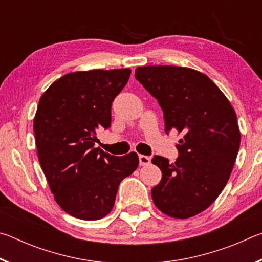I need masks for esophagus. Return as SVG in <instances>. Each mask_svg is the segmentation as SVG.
I'll return each instance as SVG.
<instances>
[{
  "mask_svg": "<svg viewBox=\"0 0 262 262\" xmlns=\"http://www.w3.org/2000/svg\"><path fill=\"white\" fill-rule=\"evenodd\" d=\"M139 161H140V165L141 166H145L150 164V157L144 156V155H140L139 156Z\"/></svg>",
  "mask_w": 262,
  "mask_h": 262,
  "instance_id": "obj_1",
  "label": "esophagus"
}]
</instances>
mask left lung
<instances>
[{
  "mask_svg": "<svg viewBox=\"0 0 262 262\" xmlns=\"http://www.w3.org/2000/svg\"><path fill=\"white\" fill-rule=\"evenodd\" d=\"M135 78L157 99L165 132L183 134L174 163L154 156L162 180L151 189L159 210L188 219L207 209L223 190L241 145L237 117L230 101L205 74L174 66H147Z\"/></svg>",
  "mask_w": 262,
  "mask_h": 262,
  "instance_id": "1",
  "label": "left lung"
}]
</instances>
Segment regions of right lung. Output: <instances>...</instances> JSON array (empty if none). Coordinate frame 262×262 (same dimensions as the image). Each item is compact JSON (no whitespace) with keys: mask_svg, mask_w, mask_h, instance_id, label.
<instances>
[{"mask_svg":"<svg viewBox=\"0 0 262 262\" xmlns=\"http://www.w3.org/2000/svg\"><path fill=\"white\" fill-rule=\"evenodd\" d=\"M130 69L89 70L62 76L39 100L33 121L39 163L62 209L86 221L112 210L121 181L139 156H112L95 148L97 130L111 127V107Z\"/></svg>","mask_w":262,"mask_h":262,"instance_id":"1","label":"right lung"}]
</instances>
